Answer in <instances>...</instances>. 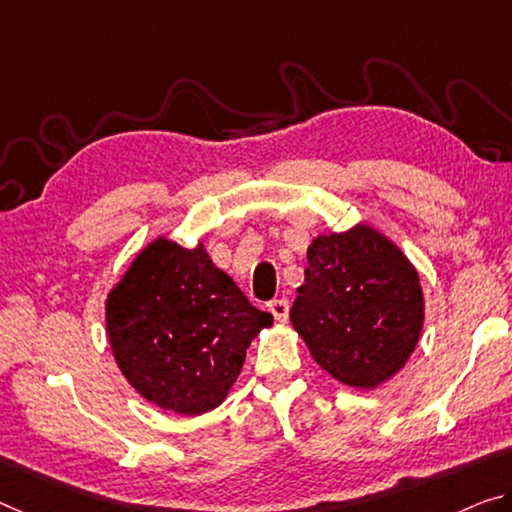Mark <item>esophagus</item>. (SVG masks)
I'll return each instance as SVG.
<instances>
[{
    "label": "esophagus",
    "instance_id": "obj_1",
    "mask_svg": "<svg viewBox=\"0 0 512 512\" xmlns=\"http://www.w3.org/2000/svg\"><path fill=\"white\" fill-rule=\"evenodd\" d=\"M267 309H270L274 320H279V322L288 320V311H290L288 300H272L270 304H267Z\"/></svg>",
    "mask_w": 512,
    "mask_h": 512
}]
</instances>
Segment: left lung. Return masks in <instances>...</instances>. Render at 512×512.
Returning a JSON list of instances; mask_svg holds the SVG:
<instances>
[{"instance_id": "8db88e82", "label": "left lung", "mask_w": 512, "mask_h": 512, "mask_svg": "<svg viewBox=\"0 0 512 512\" xmlns=\"http://www.w3.org/2000/svg\"><path fill=\"white\" fill-rule=\"evenodd\" d=\"M290 322L334 380L375 389L396 375L419 343V272L368 224L311 242Z\"/></svg>"}]
</instances>
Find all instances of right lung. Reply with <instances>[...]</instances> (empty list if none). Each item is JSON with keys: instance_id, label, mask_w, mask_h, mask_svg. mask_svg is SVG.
I'll use <instances>...</instances> for the list:
<instances>
[{"instance_id": "1", "label": "right lung", "mask_w": 512, "mask_h": 512, "mask_svg": "<svg viewBox=\"0 0 512 512\" xmlns=\"http://www.w3.org/2000/svg\"><path fill=\"white\" fill-rule=\"evenodd\" d=\"M114 359L148 403L199 416L224 403L272 316L251 306L203 245L157 238L107 295Z\"/></svg>"}]
</instances>
